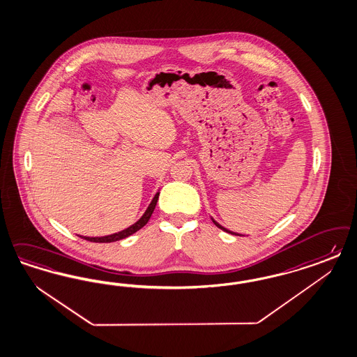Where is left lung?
Returning <instances> with one entry per match:
<instances>
[{
    "label": "left lung",
    "mask_w": 357,
    "mask_h": 357,
    "mask_svg": "<svg viewBox=\"0 0 357 357\" xmlns=\"http://www.w3.org/2000/svg\"><path fill=\"white\" fill-rule=\"evenodd\" d=\"M211 220H213V222H214V225H215V226H217V227H219V229H220V230L226 231V232H229V234H232V235H239V236H244V235H242V234H236V232H232V231L227 230V229H226V227H223V226H220V225H219L218 222H217V220H215V219H214V218H211Z\"/></svg>",
    "instance_id": "obj_1"
}]
</instances>
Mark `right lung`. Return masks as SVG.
<instances>
[{
	"label": "right lung",
	"instance_id": "1",
	"mask_svg": "<svg viewBox=\"0 0 357 357\" xmlns=\"http://www.w3.org/2000/svg\"><path fill=\"white\" fill-rule=\"evenodd\" d=\"M158 199H159V192L152 198V201H151L149 207L146 208L144 214H143L134 225H131L130 227H127L125 230L115 232V234H112V235H106V236H82V235H79V236L82 238V239H85V241L94 243H112L121 241V239H125L127 236L132 235L134 232H137V231L140 230L143 226L147 225V222L150 220L151 215H152V213H153V210H155V206H156V204H158Z\"/></svg>",
	"mask_w": 357,
	"mask_h": 357
}]
</instances>
